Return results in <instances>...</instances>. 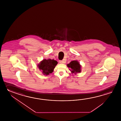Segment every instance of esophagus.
I'll list each match as a JSON object with an SVG mask.
<instances>
[{
	"label": "esophagus",
	"mask_w": 121,
	"mask_h": 121,
	"mask_svg": "<svg viewBox=\"0 0 121 121\" xmlns=\"http://www.w3.org/2000/svg\"><path fill=\"white\" fill-rule=\"evenodd\" d=\"M66 60L64 59L62 60H59V62L60 64H65L66 63Z\"/></svg>",
	"instance_id": "esophagus-1"
}]
</instances>
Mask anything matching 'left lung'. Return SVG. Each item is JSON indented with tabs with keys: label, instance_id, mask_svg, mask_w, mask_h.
Wrapping results in <instances>:
<instances>
[{
	"label": "left lung",
	"instance_id": "8db88e82",
	"mask_svg": "<svg viewBox=\"0 0 121 121\" xmlns=\"http://www.w3.org/2000/svg\"><path fill=\"white\" fill-rule=\"evenodd\" d=\"M67 66L70 68L69 70L72 73L76 74L78 73H80L81 71V65L76 60L70 62L69 64H67Z\"/></svg>",
	"mask_w": 121,
	"mask_h": 121
}]
</instances>
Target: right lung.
<instances>
[{
  "label": "right lung",
  "mask_w": 121,
  "mask_h": 121,
  "mask_svg": "<svg viewBox=\"0 0 121 121\" xmlns=\"http://www.w3.org/2000/svg\"><path fill=\"white\" fill-rule=\"evenodd\" d=\"M57 63V62L54 59H44L40 62L37 67L43 74L47 76L54 71Z\"/></svg>",
  "instance_id": "1"
}]
</instances>
